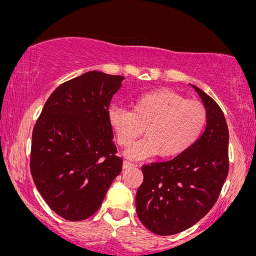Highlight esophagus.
Here are the masks:
<instances>
[{"instance_id": "esophagus-1", "label": "esophagus", "mask_w": 256, "mask_h": 256, "mask_svg": "<svg viewBox=\"0 0 256 256\" xmlns=\"http://www.w3.org/2000/svg\"><path fill=\"white\" fill-rule=\"evenodd\" d=\"M134 167H136V165H134V164L130 162V161H124V164H122V168H124V170L134 168Z\"/></svg>"}]
</instances>
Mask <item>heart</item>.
Masks as SVG:
<instances>
[{"label":"heart","instance_id":"b5f03b06","mask_svg":"<svg viewBox=\"0 0 256 256\" xmlns=\"http://www.w3.org/2000/svg\"><path fill=\"white\" fill-rule=\"evenodd\" d=\"M107 118L122 148H128L142 132L146 134L128 149V158L143 160L158 154L170 158L184 154L198 142L207 124V110L201 102L158 89L134 98L131 110L113 106Z\"/></svg>","mask_w":256,"mask_h":256}]
</instances>
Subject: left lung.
Masks as SVG:
<instances>
[{"instance_id":"left-lung-1","label":"left lung","mask_w":256,"mask_h":256,"mask_svg":"<svg viewBox=\"0 0 256 256\" xmlns=\"http://www.w3.org/2000/svg\"><path fill=\"white\" fill-rule=\"evenodd\" d=\"M207 110V126L198 142L173 160L143 165L136 194L140 222L160 236L195 225L212 210L228 173V128L214 100L192 85Z\"/></svg>"}]
</instances>
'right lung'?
Masks as SVG:
<instances>
[{"mask_svg": "<svg viewBox=\"0 0 256 256\" xmlns=\"http://www.w3.org/2000/svg\"><path fill=\"white\" fill-rule=\"evenodd\" d=\"M122 79L90 71L64 82L34 124L31 176L46 204L70 222L96 213L122 172L107 113Z\"/></svg>", "mask_w": 256, "mask_h": 256, "instance_id": "obj_1", "label": "right lung"}]
</instances>
